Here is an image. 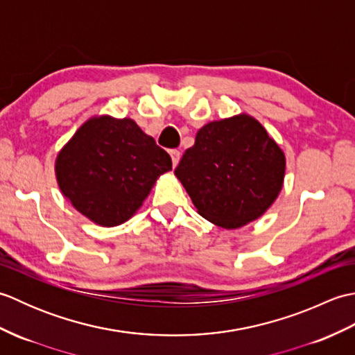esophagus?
Here are the masks:
<instances>
[{"mask_svg": "<svg viewBox=\"0 0 355 355\" xmlns=\"http://www.w3.org/2000/svg\"><path fill=\"white\" fill-rule=\"evenodd\" d=\"M169 155H171V158H172L173 168H175V166H177L178 162H180V157H182V153H180V150H177V149H172L171 153H169Z\"/></svg>", "mask_w": 355, "mask_h": 355, "instance_id": "1", "label": "esophagus"}]
</instances>
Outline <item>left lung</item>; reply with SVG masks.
Instances as JSON below:
<instances>
[{"label":"left lung","mask_w":355,"mask_h":355,"mask_svg":"<svg viewBox=\"0 0 355 355\" xmlns=\"http://www.w3.org/2000/svg\"><path fill=\"white\" fill-rule=\"evenodd\" d=\"M175 177L202 218L223 229H239L277 198L285 154L258 120L243 112L202 126Z\"/></svg>","instance_id":"left-lung-1"}]
</instances>
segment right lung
Listing matches in <instances>:
<instances>
[{
    "mask_svg": "<svg viewBox=\"0 0 355 355\" xmlns=\"http://www.w3.org/2000/svg\"><path fill=\"white\" fill-rule=\"evenodd\" d=\"M172 160L132 119L94 116L59 150L56 180L71 206L102 227L123 224L141 207Z\"/></svg>",
    "mask_w": 355,
    "mask_h": 355,
    "instance_id": "1",
    "label": "right lung"
}]
</instances>
